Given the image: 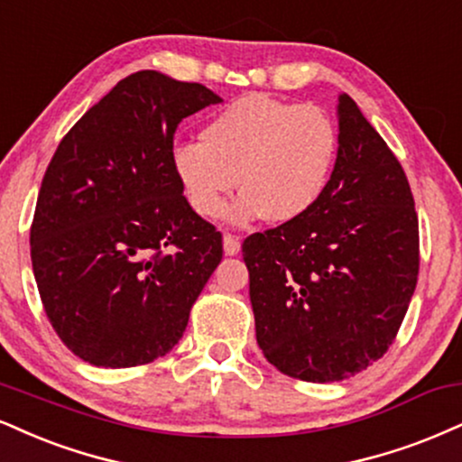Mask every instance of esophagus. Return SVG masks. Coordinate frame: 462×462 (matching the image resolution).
I'll return each mask as SVG.
<instances>
[{
	"mask_svg": "<svg viewBox=\"0 0 462 462\" xmlns=\"http://www.w3.org/2000/svg\"><path fill=\"white\" fill-rule=\"evenodd\" d=\"M224 252L226 255H236L241 252V241L235 235H226L224 236Z\"/></svg>",
	"mask_w": 462,
	"mask_h": 462,
	"instance_id": "34e87169",
	"label": "esophagus"
}]
</instances>
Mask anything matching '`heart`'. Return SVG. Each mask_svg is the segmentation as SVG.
<instances>
[{"label": "heart", "mask_w": 462, "mask_h": 462, "mask_svg": "<svg viewBox=\"0 0 462 462\" xmlns=\"http://www.w3.org/2000/svg\"><path fill=\"white\" fill-rule=\"evenodd\" d=\"M337 150L340 133L325 109L245 94L204 126L202 142L176 143L171 170L198 215L217 217L241 187L227 210L232 224L263 215L286 224L325 193Z\"/></svg>", "instance_id": "1"}]
</instances>
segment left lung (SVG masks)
<instances>
[{"label": "left lung", "instance_id": "8db88e82", "mask_svg": "<svg viewBox=\"0 0 462 462\" xmlns=\"http://www.w3.org/2000/svg\"><path fill=\"white\" fill-rule=\"evenodd\" d=\"M325 193L299 219L243 243L255 340L277 370L344 381L387 353L420 271V230L402 165L348 94Z\"/></svg>", "mask_w": 462, "mask_h": 462}]
</instances>
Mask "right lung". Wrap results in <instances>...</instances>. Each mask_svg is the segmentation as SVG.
I'll list each match as a JSON object with an SVG mask.
<instances>
[{
    "mask_svg": "<svg viewBox=\"0 0 462 462\" xmlns=\"http://www.w3.org/2000/svg\"><path fill=\"white\" fill-rule=\"evenodd\" d=\"M221 103L202 83L140 70L81 116L44 171L30 230L44 312L77 357L133 368L163 357L221 263V232L171 170L187 116Z\"/></svg>",
    "mask_w": 462,
    "mask_h": 462,
    "instance_id": "right-lung-1",
    "label": "right lung"
}]
</instances>
